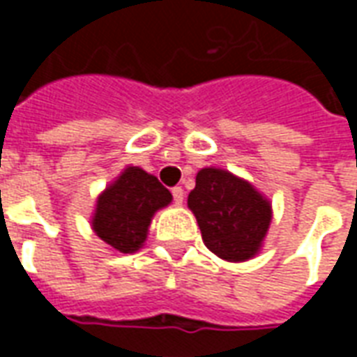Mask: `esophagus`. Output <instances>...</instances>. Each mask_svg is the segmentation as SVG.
Wrapping results in <instances>:
<instances>
[{"instance_id":"esophagus-1","label":"esophagus","mask_w":357,"mask_h":357,"mask_svg":"<svg viewBox=\"0 0 357 357\" xmlns=\"http://www.w3.org/2000/svg\"><path fill=\"white\" fill-rule=\"evenodd\" d=\"M172 195H174V202H176V204H181V202H183V197H185V195H183V189H181V187H174V189H172Z\"/></svg>"}]
</instances>
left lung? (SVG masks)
<instances>
[{
  "label": "left lung",
  "mask_w": 357,
  "mask_h": 357,
  "mask_svg": "<svg viewBox=\"0 0 357 357\" xmlns=\"http://www.w3.org/2000/svg\"><path fill=\"white\" fill-rule=\"evenodd\" d=\"M187 206L197 218L202 241L227 262L258 255L271 222V204L255 185L220 168H202Z\"/></svg>",
  "instance_id": "left-lung-1"
}]
</instances>
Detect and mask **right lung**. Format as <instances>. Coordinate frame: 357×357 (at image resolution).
<instances>
[{"instance_id":"add662e5","label":"right lung","mask_w":357,"mask_h":357,"mask_svg":"<svg viewBox=\"0 0 357 357\" xmlns=\"http://www.w3.org/2000/svg\"><path fill=\"white\" fill-rule=\"evenodd\" d=\"M170 202L172 193L155 176L137 166H128L99 195L91 227L110 248L132 255L143 247L156 210Z\"/></svg>"}]
</instances>
